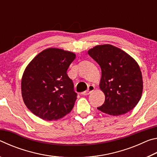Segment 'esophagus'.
Here are the masks:
<instances>
[{"label":"esophagus","mask_w":157,"mask_h":157,"mask_svg":"<svg viewBox=\"0 0 157 157\" xmlns=\"http://www.w3.org/2000/svg\"><path fill=\"white\" fill-rule=\"evenodd\" d=\"M94 89H95V86H94V85H89V87H88V89H87L86 91H84V92H82V95H89V94H90V93H91V92H92L93 91H94Z\"/></svg>","instance_id":"obj_1"}]
</instances>
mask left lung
<instances>
[{
  "mask_svg": "<svg viewBox=\"0 0 157 157\" xmlns=\"http://www.w3.org/2000/svg\"><path fill=\"white\" fill-rule=\"evenodd\" d=\"M88 54L102 71L100 89L105 95L104 104L98 109L111 116H120L132 110L143 93V77L134 59L116 46L99 45Z\"/></svg>",
  "mask_w": 157,
  "mask_h": 157,
  "instance_id": "obj_1",
  "label": "left lung"
}]
</instances>
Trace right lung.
Wrapping results in <instances>:
<instances>
[{
    "label": "right lung",
    "mask_w": 157,
    "mask_h": 157,
    "mask_svg": "<svg viewBox=\"0 0 157 157\" xmlns=\"http://www.w3.org/2000/svg\"><path fill=\"white\" fill-rule=\"evenodd\" d=\"M75 53L50 48L39 53L21 79L23 102L34 115L46 121L62 118L73 109L78 94L67 70Z\"/></svg>",
    "instance_id": "1"
}]
</instances>
